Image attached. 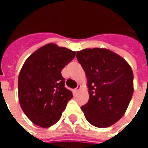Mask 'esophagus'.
<instances>
[{
	"mask_svg": "<svg viewBox=\"0 0 148 148\" xmlns=\"http://www.w3.org/2000/svg\"><path fill=\"white\" fill-rule=\"evenodd\" d=\"M80 89H81V85H77V88H75V89L74 90V93H77V92L79 91V90H80Z\"/></svg>",
	"mask_w": 148,
	"mask_h": 148,
	"instance_id": "esophagus-1",
	"label": "esophagus"
}]
</instances>
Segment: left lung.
<instances>
[{"instance_id": "1", "label": "left lung", "mask_w": 148, "mask_h": 148, "mask_svg": "<svg viewBox=\"0 0 148 148\" xmlns=\"http://www.w3.org/2000/svg\"><path fill=\"white\" fill-rule=\"evenodd\" d=\"M87 77L90 99L81 107L89 123L107 127L121 119L133 94V73L120 55L105 48L77 51Z\"/></svg>"}]
</instances>
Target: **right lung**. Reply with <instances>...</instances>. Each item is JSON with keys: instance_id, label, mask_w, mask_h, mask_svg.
I'll return each mask as SVG.
<instances>
[{"instance_id": "add662e5", "label": "right lung", "mask_w": 148, "mask_h": 148, "mask_svg": "<svg viewBox=\"0 0 148 148\" xmlns=\"http://www.w3.org/2000/svg\"><path fill=\"white\" fill-rule=\"evenodd\" d=\"M71 50L48 43L27 58L18 77V97L22 110L39 127H48L60 119L73 97L65 87L61 71L75 57Z\"/></svg>"}]
</instances>
